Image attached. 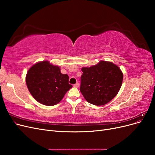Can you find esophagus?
<instances>
[{
	"label": "esophagus",
	"instance_id": "esophagus-1",
	"mask_svg": "<svg viewBox=\"0 0 155 155\" xmlns=\"http://www.w3.org/2000/svg\"><path fill=\"white\" fill-rule=\"evenodd\" d=\"M79 83H76V84H75V85H74V87H76V88H78V87H79Z\"/></svg>",
	"mask_w": 155,
	"mask_h": 155
}]
</instances>
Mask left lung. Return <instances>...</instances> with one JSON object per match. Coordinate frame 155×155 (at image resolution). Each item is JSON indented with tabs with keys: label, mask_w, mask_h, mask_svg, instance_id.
<instances>
[{
	"label": "left lung",
	"mask_w": 155,
	"mask_h": 155,
	"mask_svg": "<svg viewBox=\"0 0 155 155\" xmlns=\"http://www.w3.org/2000/svg\"><path fill=\"white\" fill-rule=\"evenodd\" d=\"M80 91L90 104L105 105L118 94L122 85L124 75L114 63L100 61L90 67H82Z\"/></svg>",
	"instance_id": "left-lung-1"
}]
</instances>
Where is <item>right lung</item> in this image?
Instances as JSON below:
<instances>
[{
    "label": "right lung",
    "mask_w": 155,
    "mask_h": 155,
    "mask_svg": "<svg viewBox=\"0 0 155 155\" xmlns=\"http://www.w3.org/2000/svg\"><path fill=\"white\" fill-rule=\"evenodd\" d=\"M67 74L61 72L60 67L48 61H39L28 70L26 83L29 92L40 104L52 106L62 100L72 87Z\"/></svg>",
    "instance_id": "right-lung-1"
}]
</instances>
